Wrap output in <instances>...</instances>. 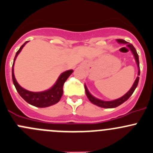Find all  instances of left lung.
<instances>
[{"label":"left lung","instance_id":"obj_1","mask_svg":"<svg viewBox=\"0 0 153 153\" xmlns=\"http://www.w3.org/2000/svg\"><path fill=\"white\" fill-rule=\"evenodd\" d=\"M117 41L119 43L126 44L127 46L128 47V48L131 50V51L132 52L133 55H134V59H135L136 63H137V68H138V73H137V75H140L139 57H138V54H137V51H136V49L134 48V47L131 44L128 43L126 41L123 40V39H117ZM138 81H139V77L137 76V78H136V80L134 81V84H133L132 87H131V89H130V90H128V91L127 92V93H126V94L124 95L123 96H122V97L119 98V99H115V100H113V101H104V100H101V99H97V98L94 97V96H92V95L90 94V93L88 91V90H87V87H86L85 84H84V87H85L86 95H87L88 99L90 101V102H92V103L94 104V105H97V106L101 107V108H116V107L119 106V105H120L121 104H123V102H125L126 101L128 100V99H129V97L131 96V95H132V93H134V90H135L136 87H137V84H138Z\"/></svg>","mask_w":153,"mask_h":153}]
</instances>
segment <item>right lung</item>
<instances>
[{
	"instance_id": "add662e5",
	"label": "right lung",
	"mask_w": 153,
	"mask_h": 153,
	"mask_svg": "<svg viewBox=\"0 0 153 153\" xmlns=\"http://www.w3.org/2000/svg\"><path fill=\"white\" fill-rule=\"evenodd\" d=\"M27 42H25L23 45L21 46L19 51L16 52V57L14 58V61H13V69H12V78H13V84L16 87V90L19 93V94L26 101L27 103L30 104L31 105H33L35 107H38V108H45V107L51 106V105H54V104L57 103L61 99L62 96H63V84H64L65 81L67 80V78L70 76L71 74L73 72L72 69L70 70H67L66 72H63L61 75L59 76L58 79L56 81L54 85L49 90H45L43 92H30L28 90H25V89L22 88L18 82L16 81V78L14 75V69H13V66H14L15 60H16V57H17L18 54L20 53L22 51V48L25 45V44Z\"/></svg>"
}]
</instances>
